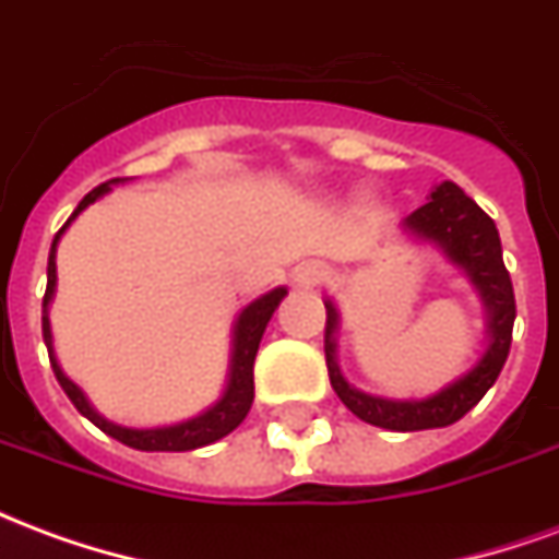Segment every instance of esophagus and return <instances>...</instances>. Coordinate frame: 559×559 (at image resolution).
Masks as SVG:
<instances>
[{
    "label": "esophagus",
    "instance_id": "esophagus-1",
    "mask_svg": "<svg viewBox=\"0 0 559 559\" xmlns=\"http://www.w3.org/2000/svg\"><path fill=\"white\" fill-rule=\"evenodd\" d=\"M329 275V269L323 263H305V266L296 269V284L299 287H317V284H323Z\"/></svg>",
    "mask_w": 559,
    "mask_h": 559
}]
</instances>
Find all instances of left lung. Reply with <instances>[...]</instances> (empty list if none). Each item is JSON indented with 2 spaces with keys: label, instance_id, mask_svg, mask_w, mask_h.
Here are the masks:
<instances>
[{
  "label": "left lung",
  "instance_id": "obj_1",
  "mask_svg": "<svg viewBox=\"0 0 559 559\" xmlns=\"http://www.w3.org/2000/svg\"><path fill=\"white\" fill-rule=\"evenodd\" d=\"M416 236L431 239L443 248V254L467 272L473 287L488 305L491 314V344L479 359V365L467 374L455 380L452 386L437 392L425 401H386L365 395L353 389L338 371L335 362V329H338V311L335 305L326 302V335H323V350H326L329 383L338 392L344 407L356 413L359 419L389 431H425V428H445L469 413L481 401V395L493 386L500 377L512 347V326H515V290L512 278L503 263V248H500V233L479 206L469 200L455 182H440L431 191V200L419 206L404 221Z\"/></svg>",
  "mask_w": 559,
  "mask_h": 559
}]
</instances>
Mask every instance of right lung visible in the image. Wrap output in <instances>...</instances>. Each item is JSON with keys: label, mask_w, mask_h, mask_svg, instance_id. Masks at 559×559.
Masks as SVG:
<instances>
[{"label": "right lung", "mask_w": 559, "mask_h": 559, "mask_svg": "<svg viewBox=\"0 0 559 559\" xmlns=\"http://www.w3.org/2000/svg\"><path fill=\"white\" fill-rule=\"evenodd\" d=\"M110 182H119V179H110ZM110 182L92 188L90 194L80 200V206L74 209V215L66 221V227L71 221L78 218L83 209L95 203L98 197L110 191ZM66 227L56 233L53 248H50V260H47V293H44V314H41V329H44V344H47V353H50V365H53V374L59 380V386L66 389V395L71 399V404L78 407L92 425H98L104 433H110L119 443L131 445V449H140V452H191V449H200V445H209L227 437L233 428H239L242 419L251 411V401H254V356L257 347H260V338L266 332L269 317L275 314L278 302L287 296L284 287H275L269 290L266 296H260L254 302L245 308L239 320H236V332H233V359H230V380H227V389L221 395L218 404H212L206 413H200L194 419L179 421V425H170V428H122V425H114V421L102 419L98 413L92 411L90 401L83 399L80 392L66 374L62 368L56 365L53 356V341H50V320H47V305L53 299L56 290V245H59V236L66 233Z\"/></svg>", "instance_id": "right-lung-1"}]
</instances>
